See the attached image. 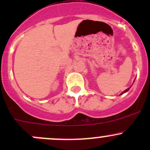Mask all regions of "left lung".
I'll return each mask as SVG.
<instances>
[{
  "instance_id": "8db88e82",
  "label": "left lung",
  "mask_w": 150,
  "mask_h": 150,
  "mask_svg": "<svg viewBox=\"0 0 150 150\" xmlns=\"http://www.w3.org/2000/svg\"><path fill=\"white\" fill-rule=\"evenodd\" d=\"M130 88H131V87H130ZM130 88H127V89H126V90H125V91H123V92H122V93H120V95H122V93H126V92H128V91H129Z\"/></svg>"
}]
</instances>
